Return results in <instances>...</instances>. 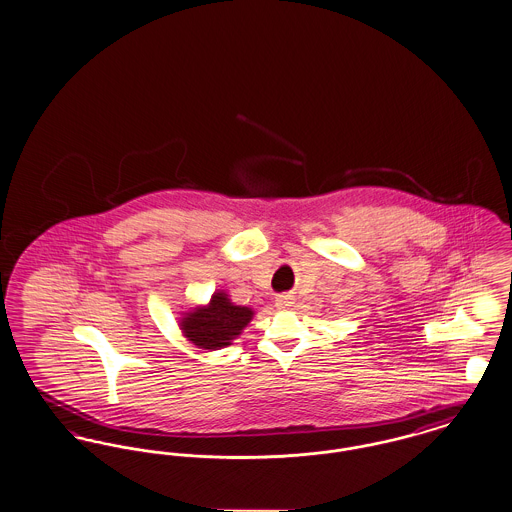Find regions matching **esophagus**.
Returning <instances> with one entry per match:
<instances>
[{
  "instance_id": "obj_1",
  "label": "esophagus",
  "mask_w": 512,
  "mask_h": 512,
  "mask_svg": "<svg viewBox=\"0 0 512 512\" xmlns=\"http://www.w3.org/2000/svg\"><path fill=\"white\" fill-rule=\"evenodd\" d=\"M293 295H277L275 297V307L277 308H289L293 307Z\"/></svg>"
}]
</instances>
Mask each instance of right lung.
Returning a JSON list of instances; mask_svg holds the SVG:
<instances>
[{"label": "right lung", "mask_w": 512, "mask_h": 512, "mask_svg": "<svg viewBox=\"0 0 512 512\" xmlns=\"http://www.w3.org/2000/svg\"><path fill=\"white\" fill-rule=\"evenodd\" d=\"M252 318V308L235 305L225 291L217 289L207 305L182 312L178 326L182 336L196 347L217 351L237 340Z\"/></svg>", "instance_id": "obj_1"}]
</instances>
